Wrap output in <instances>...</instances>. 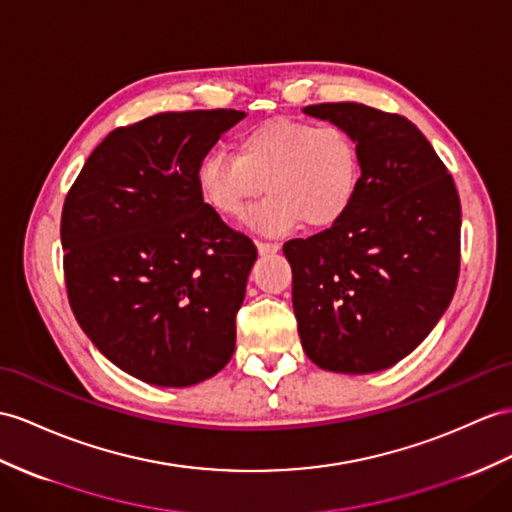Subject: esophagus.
<instances>
[{"label":"esophagus","instance_id":"34e87169","mask_svg":"<svg viewBox=\"0 0 512 512\" xmlns=\"http://www.w3.org/2000/svg\"><path fill=\"white\" fill-rule=\"evenodd\" d=\"M256 247H258L260 254H273V252H278V249H280L278 243H269V241H256Z\"/></svg>","mask_w":512,"mask_h":512}]
</instances>
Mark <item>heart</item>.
Wrapping results in <instances>:
<instances>
[{
    "label": "heart",
    "mask_w": 512,
    "mask_h": 512,
    "mask_svg": "<svg viewBox=\"0 0 512 512\" xmlns=\"http://www.w3.org/2000/svg\"><path fill=\"white\" fill-rule=\"evenodd\" d=\"M363 162L350 132L339 126L273 119L239 136L234 156L208 154L195 182L215 215L239 221L260 197L271 195L252 217L265 234H286L304 223L326 230L352 208Z\"/></svg>",
    "instance_id": "b5f03b06"
}]
</instances>
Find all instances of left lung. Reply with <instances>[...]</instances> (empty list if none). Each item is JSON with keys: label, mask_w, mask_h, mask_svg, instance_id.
<instances>
[{"label": "left lung", "mask_w": 512, "mask_h": 512, "mask_svg": "<svg viewBox=\"0 0 512 512\" xmlns=\"http://www.w3.org/2000/svg\"><path fill=\"white\" fill-rule=\"evenodd\" d=\"M306 115L354 136L363 176L332 228L284 243L306 356L339 373L395 365L450 306L460 271V199L415 123L356 102Z\"/></svg>", "instance_id": "1"}]
</instances>
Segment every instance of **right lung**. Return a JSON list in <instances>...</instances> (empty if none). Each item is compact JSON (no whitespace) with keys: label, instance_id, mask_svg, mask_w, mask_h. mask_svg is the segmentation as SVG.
I'll use <instances>...</instances> for the list:
<instances>
[{"label":"right lung","instance_id":"obj_1","mask_svg":"<svg viewBox=\"0 0 512 512\" xmlns=\"http://www.w3.org/2000/svg\"><path fill=\"white\" fill-rule=\"evenodd\" d=\"M239 110L158 112L112 130L60 217L67 297L110 363L156 386L228 365L256 245L210 210L195 173Z\"/></svg>","mask_w":512,"mask_h":512}]
</instances>
